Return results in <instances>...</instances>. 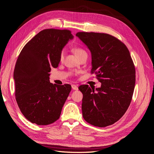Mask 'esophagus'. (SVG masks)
<instances>
[{"label":"esophagus","mask_w":154,"mask_h":154,"mask_svg":"<svg viewBox=\"0 0 154 154\" xmlns=\"http://www.w3.org/2000/svg\"><path fill=\"white\" fill-rule=\"evenodd\" d=\"M72 86V88L73 90H78V85H71Z\"/></svg>","instance_id":"34e87169"}]
</instances>
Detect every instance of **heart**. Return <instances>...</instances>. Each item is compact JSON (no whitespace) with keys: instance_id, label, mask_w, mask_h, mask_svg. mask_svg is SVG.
<instances>
[{"instance_id":"heart-1","label":"heart","mask_w":154,"mask_h":154,"mask_svg":"<svg viewBox=\"0 0 154 154\" xmlns=\"http://www.w3.org/2000/svg\"><path fill=\"white\" fill-rule=\"evenodd\" d=\"M73 51H74V53L76 54V55L77 56V57L79 58H82L84 55H87V53L86 51L83 49L81 48H78V47L74 48L73 49ZM64 53H64V51H62V52H61V53H60V60H62L63 58V57H64Z\"/></svg>"}]
</instances>
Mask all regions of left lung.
<instances>
[{
  "label": "left lung",
  "instance_id": "1",
  "mask_svg": "<svg viewBox=\"0 0 154 154\" xmlns=\"http://www.w3.org/2000/svg\"><path fill=\"white\" fill-rule=\"evenodd\" d=\"M92 55L91 73L96 74L101 87L83 85L82 114L87 123L105 127L117 122L131 102L136 69L127 46L106 33L78 32L76 34Z\"/></svg>",
  "mask_w": 154,
  "mask_h": 154
}]
</instances>
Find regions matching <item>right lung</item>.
I'll use <instances>...</instances> for the list:
<instances>
[{
  "label": "right lung",
  "instance_id": "add662e5",
  "mask_svg": "<svg viewBox=\"0 0 154 154\" xmlns=\"http://www.w3.org/2000/svg\"><path fill=\"white\" fill-rule=\"evenodd\" d=\"M72 38L68 29H44L18 56L13 73L15 99L22 114L32 123L47 125L60 118L71 86L50 83L49 72L51 67H58L62 49Z\"/></svg>",
  "mask_w": 154,
  "mask_h": 154
}]
</instances>
